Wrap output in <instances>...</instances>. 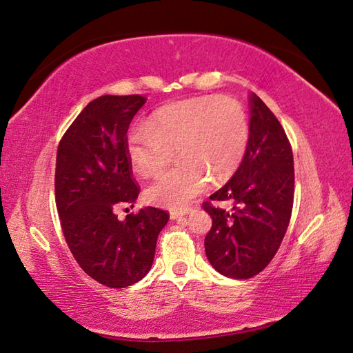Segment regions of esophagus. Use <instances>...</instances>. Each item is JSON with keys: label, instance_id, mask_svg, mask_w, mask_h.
I'll use <instances>...</instances> for the list:
<instances>
[{"label": "esophagus", "instance_id": "esophagus-1", "mask_svg": "<svg viewBox=\"0 0 353 353\" xmlns=\"http://www.w3.org/2000/svg\"><path fill=\"white\" fill-rule=\"evenodd\" d=\"M189 213H190V210H181V211L172 210L170 211V219H174V221H178V219H181L183 216H187Z\"/></svg>", "mask_w": 353, "mask_h": 353}]
</instances>
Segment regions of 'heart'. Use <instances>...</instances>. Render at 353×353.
Masks as SVG:
<instances>
[{"label": "heart", "instance_id": "obj_1", "mask_svg": "<svg viewBox=\"0 0 353 353\" xmlns=\"http://www.w3.org/2000/svg\"><path fill=\"white\" fill-rule=\"evenodd\" d=\"M245 107L230 97H199L164 105L150 123L132 125L125 140L128 160L140 175L160 170L176 148L174 169L154 178L145 192L151 203L181 210L208 187L239 169L249 145Z\"/></svg>", "mask_w": 353, "mask_h": 353}]
</instances>
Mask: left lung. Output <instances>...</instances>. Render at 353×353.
Here are the masks:
<instances>
[{"instance_id":"8db88e82","label":"left lung","mask_w":353,"mask_h":353,"mask_svg":"<svg viewBox=\"0 0 353 353\" xmlns=\"http://www.w3.org/2000/svg\"><path fill=\"white\" fill-rule=\"evenodd\" d=\"M249 145L236 174L203 203L213 219L205 237L210 264L234 279L258 275L275 256L288 228L294 196L293 152L284 128L255 93L249 95Z\"/></svg>"}]
</instances>
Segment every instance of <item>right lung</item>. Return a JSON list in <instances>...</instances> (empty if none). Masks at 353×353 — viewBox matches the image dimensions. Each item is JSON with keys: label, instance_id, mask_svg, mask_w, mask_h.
Here are the masks:
<instances>
[{"label": "right lung", "instance_id": "obj_1", "mask_svg": "<svg viewBox=\"0 0 353 353\" xmlns=\"http://www.w3.org/2000/svg\"><path fill=\"white\" fill-rule=\"evenodd\" d=\"M145 97L104 95L84 107L61 137L56 164V205L68 246L99 284L123 288L150 272L166 211L146 207L116 216L139 196L125 148Z\"/></svg>", "mask_w": 353, "mask_h": 353}]
</instances>
